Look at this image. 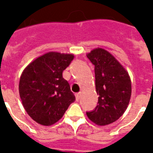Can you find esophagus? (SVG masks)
<instances>
[{
  "label": "esophagus",
  "instance_id": "34e87169",
  "mask_svg": "<svg viewBox=\"0 0 153 153\" xmlns=\"http://www.w3.org/2000/svg\"><path fill=\"white\" fill-rule=\"evenodd\" d=\"M80 95H81V93H78L75 94V97H76V101H79L80 98Z\"/></svg>",
  "mask_w": 153,
  "mask_h": 153
}]
</instances>
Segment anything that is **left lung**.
<instances>
[{"mask_svg":"<svg viewBox=\"0 0 153 153\" xmlns=\"http://www.w3.org/2000/svg\"><path fill=\"white\" fill-rule=\"evenodd\" d=\"M87 57L94 65L96 91L99 95L95 109L86 112L87 115L96 125H110L128 107L131 80L125 68L107 51L96 48Z\"/></svg>","mask_w":153,"mask_h":153,"instance_id":"obj_1","label":"left lung"}]
</instances>
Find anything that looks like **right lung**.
<instances>
[{"label": "right lung", "instance_id": "obj_1", "mask_svg": "<svg viewBox=\"0 0 153 153\" xmlns=\"http://www.w3.org/2000/svg\"><path fill=\"white\" fill-rule=\"evenodd\" d=\"M73 54L51 51L38 57L23 71L19 92L28 115L49 126L62 118L75 97L63 71L74 60Z\"/></svg>", "mask_w": 153, "mask_h": 153}]
</instances>
